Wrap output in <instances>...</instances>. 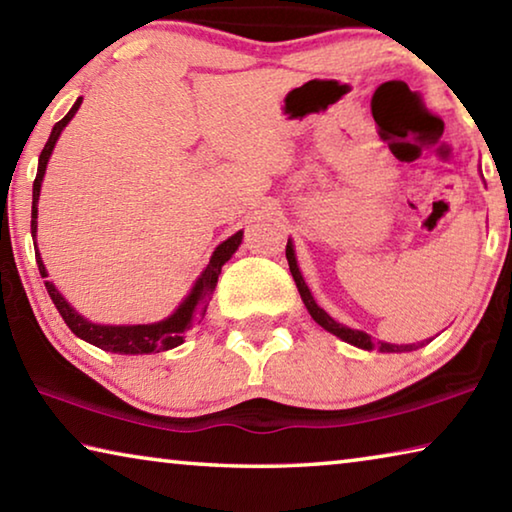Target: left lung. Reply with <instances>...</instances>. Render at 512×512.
<instances>
[{
	"instance_id": "8db88e82",
	"label": "left lung",
	"mask_w": 512,
	"mask_h": 512,
	"mask_svg": "<svg viewBox=\"0 0 512 512\" xmlns=\"http://www.w3.org/2000/svg\"><path fill=\"white\" fill-rule=\"evenodd\" d=\"M287 262H289V271L293 275V280H296V287L300 291V298H302V302H305V307H307V311L311 314V318H314L320 327L327 329L329 334L339 336L341 341L350 343V345H357V348H361V350L377 348L379 352H411V350L418 348V345H415V343H411V345H395V343H384V341L372 343L370 336L366 332H361V329H350V327H345L341 323H336V320L329 316L325 309H320L316 305V300H314V296H311L309 287L305 284V280H302V273H300L298 262H296V250H293L291 239H289V244H287Z\"/></svg>"
}]
</instances>
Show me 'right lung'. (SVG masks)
I'll use <instances>...</instances> for the list:
<instances>
[{
    "label": "right lung",
    "instance_id": "1",
    "mask_svg": "<svg viewBox=\"0 0 512 512\" xmlns=\"http://www.w3.org/2000/svg\"><path fill=\"white\" fill-rule=\"evenodd\" d=\"M81 97L76 99V103L72 106V110L58 121L51 131L49 140L45 144V149L40 153L38 160V173L36 180H33V205H31V237L36 239L38 232V201H40V187H42V178H45L47 171V162L51 158V151L58 142L60 133L63 128L72 121V117L76 115V110L81 106ZM241 239H244V232H235V235L228 237L223 244L216 246V250L210 257V264L205 266V271L198 277L196 284L189 291V296L180 302V307L173 311L169 318L160 320V323H149V325H97L88 320L85 316H81L69 302L63 298L54 282H45L49 298L54 300V305L58 309V314L63 316V320L67 323V327L79 336V339L88 341L97 348L106 350V352H115V354H151V352H162V350H171L178 348L180 343L185 341V332L192 329L194 325L201 323V318L205 316L207 311V302H210L212 293L216 289V282H219L221 268L228 259L235 255V250L239 248ZM36 262H38V271L42 277H47V268L42 264V257L38 253V241H36Z\"/></svg>",
    "mask_w": 512,
    "mask_h": 512
}]
</instances>
